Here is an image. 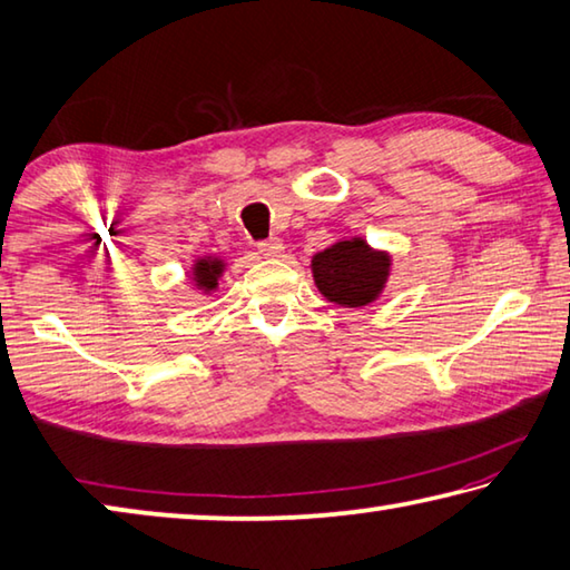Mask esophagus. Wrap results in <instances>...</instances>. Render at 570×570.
Instances as JSON below:
<instances>
[{
	"instance_id": "1",
	"label": "esophagus",
	"mask_w": 570,
	"mask_h": 570,
	"mask_svg": "<svg viewBox=\"0 0 570 570\" xmlns=\"http://www.w3.org/2000/svg\"><path fill=\"white\" fill-rule=\"evenodd\" d=\"M258 254L266 256V258H278L284 254V244L282 238H266L258 244Z\"/></svg>"
}]
</instances>
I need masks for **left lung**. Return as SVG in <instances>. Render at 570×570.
<instances>
[{
	"label": "left lung",
	"instance_id": "1",
	"mask_svg": "<svg viewBox=\"0 0 570 570\" xmlns=\"http://www.w3.org/2000/svg\"><path fill=\"white\" fill-rule=\"evenodd\" d=\"M314 282L334 304L366 306L377 298L390 272V256L372 250L362 238L340 240L312 262Z\"/></svg>",
	"mask_w": 570,
	"mask_h": 570
}]
</instances>
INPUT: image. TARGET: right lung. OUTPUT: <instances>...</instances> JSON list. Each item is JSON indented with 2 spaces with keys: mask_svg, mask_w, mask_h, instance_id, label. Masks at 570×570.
Wrapping results in <instances>:
<instances>
[{
  "mask_svg": "<svg viewBox=\"0 0 570 570\" xmlns=\"http://www.w3.org/2000/svg\"><path fill=\"white\" fill-rule=\"evenodd\" d=\"M224 272V264L218 258H200L196 264V282L204 288H216L218 276Z\"/></svg>",
  "mask_w": 570,
  "mask_h": 570,
  "instance_id": "obj_1",
  "label": "right lung"
}]
</instances>
